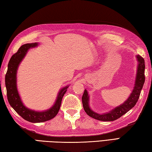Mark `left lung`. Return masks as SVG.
Returning <instances> with one entry per match:
<instances>
[{"instance_id": "left-lung-1", "label": "left lung", "mask_w": 152, "mask_h": 152, "mask_svg": "<svg viewBox=\"0 0 152 152\" xmlns=\"http://www.w3.org/2000/svg\"><path fill=\"white\" fill-rule=\"evenodd\" d=\"M136 58H137V61L138 62V65L137 68V73H136V76L135 84L134 87V90H132V93L130 94V96L128 98V99L122 105L112 109L109 113L104 114H99L93 111L90 108V106H89L88 93L87 90H85L82 97V100L83 107H84V111L88 115L95 118V119L101 121H113L118 119V118H120L123 115L126 113L128 111H130V109L134 107L139 99L141 90L142 88H143L145 82L144 59L140 55L136 56Z\"/></svg>"}]
</instances>
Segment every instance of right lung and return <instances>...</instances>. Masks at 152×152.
Segmentation results:
<instances>
[{
    "label": "right lung",
    "mask_w": 152,
    "mask_h": 152,
    "mask_svg": "<svg viewBox=\"0 0 152 152\" xmlns=\"http://www.w3.org/2000/svg\"><path fill=\"white\" fill-rule=\"evenodd\" d=\"M38 43H27L21 46L18 50L14 54L10 59L8 64V70L5 76V85L7 88V94L8 103L18 114L23 119L31 123H42L49 121L57 115L60 109L62 99L67 91L68 86L60 90L54 105L51 108L45 111L38 112L33 111L24 106L20 99L16 86V73L18 68L21 61L24 58L28 50L33 47L37 46Z\"/></svg>",
    "instance_id": "1"
}]
</instances>
